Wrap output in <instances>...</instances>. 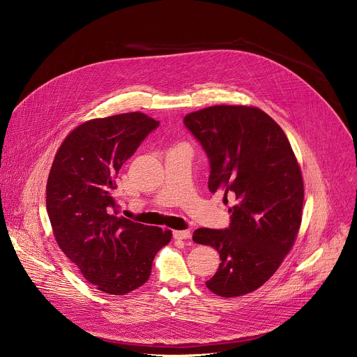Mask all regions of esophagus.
<instances>
[{
    "label": "esophagus",
    "mask_w": 357,
    "mask_h": 357,
    "mask_svg": "<svg viewBox=\"0 0 357 357\" xmlns=\"http://www.w3.org/2000/svg\"><path fill=\"white\" fill-rule=\"evenodd\" d=\"M190 231L189 230H176L174 231V238L175 240H188L190 238Z\"/></svg>",
    "instance_id": "1"
}]
</instances>
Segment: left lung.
<instances>
[{
    "label": "left lung",
    "mask_w": 357,
    "mask_h": 357,
    "mask_svg": "<svg viewBox=\"0 0 357 357\" xmlns=\"http://www.w3.org/2000/svg\"><path fill=\"white\" fill-rule=\"evenodd\" d=\"M211 164L209 190L236 199L225 230L197 229L193 241L222 263L206 287L225 298L256 291L278 270L302 220L303 181L282 128L263 110L212 106L183 119Z\"/></svg>",
    "instance_id": "left-lung-1"
}]
</instances>
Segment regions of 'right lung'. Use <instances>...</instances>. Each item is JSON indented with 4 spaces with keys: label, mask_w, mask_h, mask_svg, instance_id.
I'll return each instance as SVG.
<instances>
[{
    "label": "right lung",
    "mask_w": 357,
    "mask_h": 357,
    "mask_svg": "<svg viewBox=\"0 0 357 357\" xmlns=\"http://www.w3.org/2000/svg\"><path fill=\"white\" fill-rule=\"evenodd\" d=\"M160 126L139 112L89 120L59 146L46 183L58 245L97 289L126 295L144 285L172 231L117 216L113 192L123 164Z\"/></svg>",
    "instance_id": "right-lung-1"
}]
</instances>
